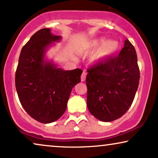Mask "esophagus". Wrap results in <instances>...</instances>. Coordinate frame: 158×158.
I'll list each match as a JSON object with an SVG mask.
<instances>
[{
	"mask_svg": "<svg viewBox=\"0 0 158 158\" xmlns=\"http://www.w3.org/2000/svg\"><path fill=\"white\" fill-rule=\"evenodd\" d=\"M86 75H87V73H86L85 72H83V73H82V75H81V81L82 82H83V81H85Z\"/></svg>",
	"mask_w": 158,
	"mask_h": 158,
	"instance_id": "obj_1",
	"label": "esophagus"
}]
</instances>
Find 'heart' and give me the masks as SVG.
I'll return each mask as SVG.
<instances>
[{"label": "heart", "mask_w": 158, "mask_h": 158, "mask_svg": "<svg viewBox=\"0 0 158 158\" xmlns=\"http://www.w3.org/2000/svg\"><path fill=\"white\" fill-rule=\"evenodd\" d=\"M78 48L84 53H90L96 48L91 57V61L100 63L106 61L117 53L120 48V43L114 40L106 41L105 37L100 36L86 41L80 45Z\"/></svg>", "instance_id": "heart-1"}]
</instances>
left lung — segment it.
I'll list each match as a JSON object with an SVG mask.
<instances>
[{"label":"left lung","instance_id":"1","mask_svg":"<svg viewBox=\"0 0 158 158\" xmlns=\"http://www.w3.org/2000/svg\"><path fill=\"white\" fill-rule=\"evenodd\" d=\"M87 106L98 120L109 122L120 118L131 106L139 81L135 47L127 40L117 57L87 70Z\"/></svg>","mask_w":158,"mask_h":158}]
</instances>
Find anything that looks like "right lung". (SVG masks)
<instances>
[{
    "mask_svg": "<svg viewBox=\"0 0 158 158\" xmlns=\"http://www.w3.org/2000/svg\"><path fill=\"white\" fill-rule=\"evenodd\" d=\"M51 29L36 31L21 49L16 72L19 101L29 116L43 124L63 115L73 88L81 82L83 71L64 70L46 57L49 48L61 40Z\"/></svg>",
    "mask_w": 158,
    "mask_h": 158,
    "instance_id": "right-lung-1",
    "label": "right lung"
}]
</instances>
